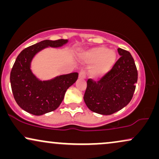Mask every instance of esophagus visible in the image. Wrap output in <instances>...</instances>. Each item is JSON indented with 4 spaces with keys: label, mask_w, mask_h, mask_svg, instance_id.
<instances>
[{
    "label": "esophagus",
    "mask_w": 159,
    "mask_h": 159,
    "mask_svg": "<svg viewBox=\"0 0 159 159\" xmlns=\"http://www.w3.org/2000/svg\"><path fill=\"white\" fill-rule=\"evenodd\" d=\"M78 76H79L80 78H86V73L84 71H81V72H79V75H78Z\"/></svg>",
    "instance_id": "esophagus-1"
}]
</instances>
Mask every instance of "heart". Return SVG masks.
<instances>
[{"label": "heart", "instance_id": "1", "mask_svg": "<svg viewBox=\"0 0 159 159\" xmlns=\"http://www.w3.org/2000/svg\"><path fill=\"white\" fill-rule=\"evenodd\" d=\"M81 59L87 63H93L91 66L90 74L92 77H100L114 66L116 60V53L112 49H107L104 46L95 47L82 53Z\"/></svg>", "mask_w": 159, "mask_h": 159}]
</instances>
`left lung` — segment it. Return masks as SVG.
Segmentation results:
<instances>
[{
  "instance_id": "8db88e82",
  "label": "left lung",
  "mask_w": 159,
  "mask_h": 159,
  "mask_svg": "<svg viewBox=\"0 0 159 159\" xmlns=\"http://www.w3.org/2000/svg\"><path fill=\"white\" fill-rule=\"evenodd\" d=\"M120 57L113 68L97 81L89 78L84 100L90 111L111 115L130 102L135 90L138 70L128 51L117 49Z\"/></svg>"
}]
</instances>
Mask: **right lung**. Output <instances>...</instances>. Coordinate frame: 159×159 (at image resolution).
<instances>
[{"mask_svg":"<svg viewBox=\"0 0 159 159\" xmlns=\"http://www.w3.org/2000/svg\"><path fill=\"white\" fill-rule=\"evenodd\" d=\"M67 39L43 40L21 51L10 72L12 94L19 106L30 114L39 116L56 110L64 98L67 89L77 81L78 72L57 76L42 81L32 73L30 63L34 55L46 47L57 48Z\"/></svg>","mask_w":159,"mask_h":159,"instance_id":"obj_1","label":"right lung"}]
</instances>
